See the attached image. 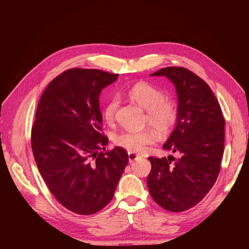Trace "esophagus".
I'll return each instance as SVG.
<instances>
[{
	"label": "esophagus",
	"mask_w": 249,
	"mask_h": 249,
	"mask_svg": "<svg viewBox=\"0 0 249 249\" xmlns=\"http://www.w3.org/2000/svg\"><path fill=\"white\" fill-rule=\"evenodd\" d=\"M138 159H140V157H138L137 155H135L133 153H129V162L133 163L135 161H137Z\"/></svg>",
	"instance_id": "obj_1"
}]
</instances>
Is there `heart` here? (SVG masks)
Returning a JSON list of instances; mask_svg holds the SVG:
<instances>
[{
    "label": "heart",
    "instance_id": "obj_1",
    "mask_svg": "<svg viewBox=\"0 0 249 249\" xmlns=\"http://www.w3.org/2000/svg\"><path fill=\"white\" fill-rule=\"evenodd\" d=\"M126 95L137 105L147 111V124L160 133H166L176 124L178 110L173 102L165 99V94L161 89L140 82L127 90ZM119 106L117 97H112L104 109V118L107 123H112L115 118ZM155 142V135L150 131L133 132L124 131L116 134L114 143L130 153L140 154L146 149L147 145Z\"/></svg>",
    "mask_w": 249,
    "mask_h": 249
}]
</instances>
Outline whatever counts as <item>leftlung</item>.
Masks as SVG:
<instances>
[{
    "instance_id": "left-lung-1",
    "label": "left lung",
    "mask_w": 249,
    "mask_h": 249,
    "mask_svg": "<svg viewBox=\"0 0 249 249\" xmlns=\"http://www.w3.org/2000/svg\"><path fill=\"white\" fill-rule=\"evenodd\" d=\"M167 78L176 88L178 117L163 148L177 153L149 157L147 187L158 205L183 212L206 196L220 171L225 122L219 103L207 83L184 67H164L150 74Z\"/></svg>"
}]
</instances>
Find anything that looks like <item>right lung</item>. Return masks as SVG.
<instances>
[{
    "instance_id": "1",
    "label": "right lung",
    "mask_w": 249,
    "mask_h": 249,
    "mask_svg": "<svg viewBox=\"0 0 249 249\" xmlns=\"http://www.w3.org/2000/svg\"><path fill=\"white\" fill-rule=\"evenodd\" d=\"M118 74L72 69L53 80L36 110L31 144L49 190L73 213L99 212L113 198L129 162L115 146L99 153L108 138L101 133L100 94Z\"/></svg>"
}]
</instances>
